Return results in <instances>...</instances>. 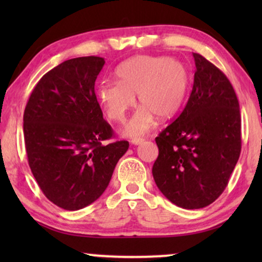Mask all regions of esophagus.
Masks as SVG:
<instances>
[{
    "mask_svg": "<svg viewBox=\"0 0 262 262\" xmlns=\"http://www.w3.org/2000/svg\"><path fill=\"white\" fill-rule=\"evenodd\" d=\"M143 142H144V139H143V138H134V139H132V141H131L132 144H135V145L142 144Z\"/></svg>",
    "mask_w": 262,
    "mask_h": 262,
    "instance_id": "esophagus-1",
    "label": "esophagus"
}]
</instances>
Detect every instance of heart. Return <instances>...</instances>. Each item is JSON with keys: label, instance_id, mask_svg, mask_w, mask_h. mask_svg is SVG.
<instances>
[{"label": "heart", "instance_id": "1", "mask_svg": "<svg viewBox=\"0 0 262 262\" xmlns=\"http://www.w3.org/2000/svg\"><path fill=\"white\" fill-rule=\"evenodd\" d=\"M117 82H102L96 95L106 117L121 123L135 106L137 95L142 106L126 124L128 137L145 135L155 125L156 116L171 118L180 108L189 87L187 68L175 58L136 56L116 69Z\"/></svg>", "mask_w": 262, "mask_h": 262}]
</instances>
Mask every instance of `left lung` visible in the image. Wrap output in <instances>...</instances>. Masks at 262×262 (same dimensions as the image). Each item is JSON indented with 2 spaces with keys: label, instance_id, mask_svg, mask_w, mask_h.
I'll return each instance as SVG.
<instances>
[{
  "label": "left lung",
  "instance_id": "left-lung-1",
  "mask_svg": "<svg viewBox=\"0 0 262 262\" xmlns=\"http://www.w3.org/2000/svg\"><path fill=\"white\" fill-rule=\"evenodd\" d=\"M184 111L155 138L157 187L182 209L212 204L227 187L241 152V114L228 77L199 53Z\"/></svg>",
  "mask_w": 262,
  "mask_h": 262
}]
</instances>
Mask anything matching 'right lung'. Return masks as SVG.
<instances>
[{
    "instance_id": "1",
    "label": "right lung",
    "mask_w": 262,
    "mask_h": 262,
    "mask_svg": "<svg viewBox=\"0 0 262 262\" xmlns=\"http://www.w3.org/2000/svg\"><path fill=\"white\" fill-rule=\"evenodd\" d=\"M105 59H68L35 85L24 113L28 164L46 198L64 210L91 205L105 192L128 142L113 136L96 99Z\"/></svg>"
}]
</instances>
